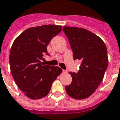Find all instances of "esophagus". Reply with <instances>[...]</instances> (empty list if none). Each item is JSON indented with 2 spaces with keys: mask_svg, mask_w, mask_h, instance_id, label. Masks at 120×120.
I'll return each mask as SVG.
<instances>
[{
  "mask_svg": "<svg viewBox=\"0 0 120 120\" xmlns=\"http://www.w3.org/2000/svg\"><path fill=\"white\" fill-rule=\"evenodd\" d=\"M68 73V71L66 70H64V69H63L62 70V73L63 74H65V73Z\"/></svg>",
  "mask_w": 120,
  "mask_h": 120,
  "instance_id": "esophagus-1",
  "label": "esophagus"
}]
</instances>
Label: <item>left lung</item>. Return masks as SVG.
<instances>
[{
    "instance_id": "obj_1",
    "label": "left lung",
    "mask_w": 120,
    "mask_h": 120,
    "mask_svg": "<svg viewBox=\"0 0 120 120\" xmlns=\"http://www.w3.org/2000/svg\"><path fill=\"white\" fill-rule=\"evenodd\" d=\"M63 31L69 40L74 60L82 61L78 73H69L72 82L65 86V90L74 99H86L103 80L109 62L107 47L100 37L86 29L64 26Z\"/></svg>"
}]
</instances>
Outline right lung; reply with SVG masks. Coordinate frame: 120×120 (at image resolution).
<instances>
[{
  "instance_id": "right-lung-1",
  "label": "right lung",
  "mask_w": 120,
  "mask_h": 120,
  "mask_svg": "<svg viewBox=\"0 0 120 120\" xmlns=\"http://www.w3.org/2000/svg\"><path fill=\"white\" fill-rule=\"evenodd\" d=\"M61 26L43 25L28 28L17 37L9 54L11 73L18 87L28 98L38 100L49 93L52 82L62 73L59 67L40 60L47 45L62 31Z\"/></svg>"
}]
</instances>
